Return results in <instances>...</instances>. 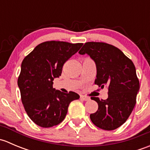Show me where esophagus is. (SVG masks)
<instances>
[{"label": "esophagus", "instance_id": "1", "mask_svg": "<svg viewBox=\"0 0 150 150\" xmlns=\"http://www.w3.org/2000/svg\"><path fill=\"white\" fill-rule=\"evenodd\" d=\"M81 98L83 99V100L84 101H88L89 99H90V98L88 97V96H83V95H81Z\"/></svg>", "mask_w": 150, "mask_h": 150}]
</instances>
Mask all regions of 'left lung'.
I'll list each match as a JSON object with an SVG mask.
<instances>
[{"label":"left lung","instance_id":"obj_1","mask_svg":"<svg viewBox=\"0 0 150 150\" xmlns=\"http://www.w3.org/2000/svg\"><path fill=\"white\" fill-rule=\"evenodd\" d=\"M88 54L96 64L94 83L101 88H108V98L99 100L98 110L90 115L92 122L99 128L112 131L119 128L132 112L139 81L133 62L117 47L102 42H87L79 51Z\"/></svg>","mask_w":150,"mask_h":150}]
</instances>
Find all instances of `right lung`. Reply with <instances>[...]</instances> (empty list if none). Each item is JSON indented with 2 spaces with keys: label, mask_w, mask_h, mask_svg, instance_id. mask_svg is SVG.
Returning <instances> with one entry per match:
<instances>
[{
  "label": "right lung",
  "mask_w": 150,
  "mask_h": 150,
  "mask_svg": "<svg viewBox=\"0 0 150 150\" xmlns=\"http://www.w3.org/2000/svg\"><path fill=\"white\" fill-rule=\"evenodd\" d=\"M83 43L46 41L25 57L17 83L28 115L36 125L50 128L62 122L72 101L80 96L53 88V81L61 75L64 63L78 52Z\"/></svg>",
  "instance_id": "obj_1"
}]
</instances>
